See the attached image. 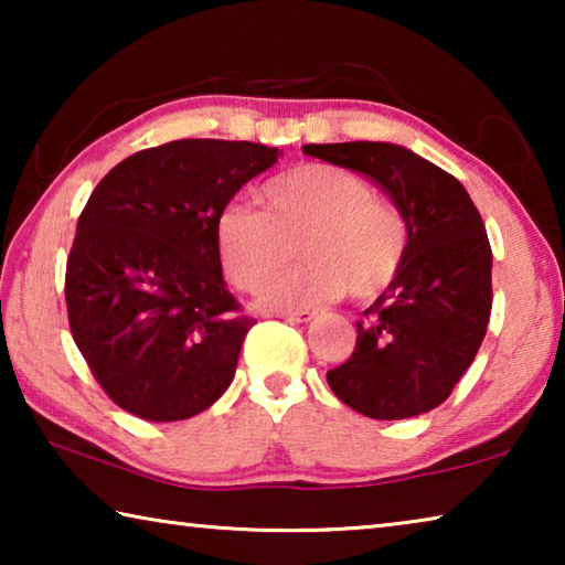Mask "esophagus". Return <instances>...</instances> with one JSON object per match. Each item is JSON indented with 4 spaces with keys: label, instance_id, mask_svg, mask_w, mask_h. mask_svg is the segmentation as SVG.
I'll list each match as a JSON object with an SVG mask.
<instances>
[{
    "label": "esophagus",
    "instance_id": "34e87169",
    "mask_svg": "<svg viewBox=\"0 0 565 565\" xmlns=\"http://www.w3.org/2000/svg\"><path fill=\"white\" fill-rule=\"evenodd\" d=\"M276 317L291 321V323H306L313 319V311H289V313H276Z\"/></svg>",
    "mask_w": 565,
    "mask_h": 565
}]
</instances>
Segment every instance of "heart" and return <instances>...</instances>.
Masks as SVG:
<instances>
[{
    "instance_id": "b5f03b06",
    "label": "heart",
    "mask_w": 565,
    "mask_h": 565,
    "mask_svg": "<svg viewBox=\"0 0 565 565\" xmlns=\"http://www.w3.org/2000/svg\"><path fill=\"white\" fill-rule=\"evenodd\" d=\"M259 199L264 212L228 204L218 214L216 248L226 279L254 291L300 242L305 262L266 282V309H309L347 291L374 301L404 269L406 218L349 169L294 167L266 181Z\"/></svg>"
}]
</instances>
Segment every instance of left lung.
I'll return each mask as SVG.
<instances>
[{
    "label": "left lung",
    "instance_id": "obj_1",
    "mask_svg": "<svg viewBox=\"0 0 565 565\" xmlns=\"http://www.w3.org/2000/svg\"><path fill=\"white\" fill-rule=\"evenodd\" d=\"M303 154L359 171L406 218L398 279L356 321V349L331 369L333 394L381 420L444 404L466 374L491 317L493 254L483 218L461 181L388 141L306 145Z\"/></svg>",
    "mask_w": 565,
    "mask_h": 565
}]
</instances>
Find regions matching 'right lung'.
I'll return each instance as SVG.
<instances>
[{"label":"right lung","mask_w":565,"mask_h":565,"mask_svg":"<svg viewBox=\"0 0 565 565\" xmlns=\"http://www.w3.org/2000/svg\"><path fill=\"white\" fill-rule=\"evenodd\" d=\"M279 157L254 141L179 139L119 161L92 191L66 259V313L119 408L184 420L232 384L254 319L226 289L216 218Z\"/></svg>","instance_id":"right-lung-1"}]
</instances>
